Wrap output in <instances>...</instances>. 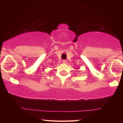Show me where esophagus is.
<instances>
[{
    "label": "esophagus",
    "mask_w": 123,
    "mask_h": 123,
    "mask_svg": "<svg viewBox=\"0 0 123 123\" xmlns=\"http://www.w3.org/2000/svg\"><path fill=\"white\" fill-rule=\"evenodd\" d=\"M66 62H67V61H66V60H63L62 61V62L63 63H66Z\"/></svg>",
    "instance_id": "obj_1"
}]
</instances>
